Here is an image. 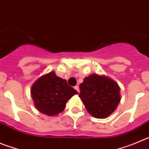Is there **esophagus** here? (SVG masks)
<instances>
[{"mask_svg":"<svg viewBox=\"0 0 149 149\" xmlns=\"http://www.w3.org/2000/svg\"><path fill=\"white\" fill-rule=\"evenodd\" d=\"M74 89H75L76 90H77V92H78V93H79V92H80V89H79V87H78V86H74Z\"/></svg>","mask_w":149,"mask_h":149,"instance_id":"obj_1","label":"esophagus"}]
</instances>
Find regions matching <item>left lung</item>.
Returning <instances> with one entry per match:
<instances>
[{
    "mask_svg": "<svg viewBox=\"0 0 149 149\" xmlns=\"http://www.w3.org/2000/svg\"><path fill=\"white\" fill-rule=\"evenodd\" d=\"M79 87V97L88 113L97 119L108 117L120 102L119 85L106 76L90 74L84 78Z\"/></svg>",
    "mask_w": 149,
    "mask_h": 149,
    "instance_id": "left-lung-1",
    "label": "left lung"
}]
</instances>
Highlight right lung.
<instances>
[{
    "label": "right lung",
    "mask_w": 149,
    "mask_h": 149,
    "mask_svg": "<svg viewBox=\"0 0 149 149\" xmlns=\"http://www.w3.org/2000/svg\"><path fill=\"white\" fill-rule=\"evenodd\" d=\"M30 93L36 109L50 116L63 112L67 101L78 93L54 72L39 77L33 84Z\"/></svg>",
    "instance_id": "add662e5"
}]
</instances>
